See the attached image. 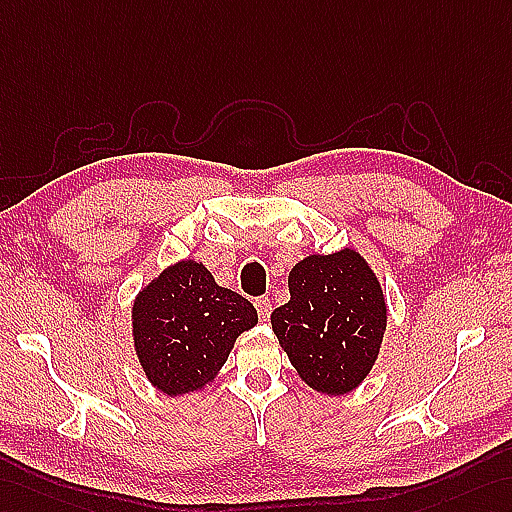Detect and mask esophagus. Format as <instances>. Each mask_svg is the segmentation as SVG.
<instances>
[{"label":"esophagus","instance_id":"1","mask_svg":"<svg viewBox=\"0 0 512 512\" xmlns=\"http://www.w3.org/2000/svg\"><path fill=\"white\" fill-rule=\"evenodd\" d=\"M254 306L258 310L260 321H269V317H271V299L269 297H256Z\"/></svg>","mask_w":512,"mask_h":512}]
</instances>
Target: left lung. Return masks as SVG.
Instances as JSON below:
<instances>
[{"label": "left lung", "instance_id": "left-lung-1", "mask_svg": "<svg viewBox=\"0 0 512 512\" xmlns=\"http://www.w3.org/2000/svg\"><path fill=\"white\" fill-rule=\"evenodd\" d=\"M289 304L271 313L291 365L315 391L343 395L365 380L386 330L378 278L354 249L313 254L289 273Z\"/></svg>", "mask_w": 512, "mask_h": 512}]
</instances>
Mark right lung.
<instances>
[{
    "label": "right lung",
    "instance_id": "1",
    "mask_svg": "<svg viewBox=\"0 0 512 512\" xmlns=\"http://www.w3.org/2000/svg\"><path fill=\"white\" fill-rule=\"evenodd\" d=\"M256 321L243 295L215 284L204 265L182 260L136 297L134 347L147 380L162 393L182 395L213 380L236 336Z\"/></svg>",
    "mask_w": 512,
    "mask_h": 512
}]
</instances>
